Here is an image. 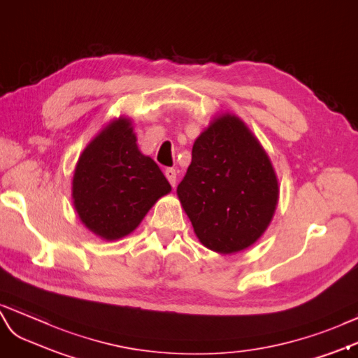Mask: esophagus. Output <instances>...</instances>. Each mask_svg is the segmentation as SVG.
I'll return each mask as SVG.
<instances>
[{
    "instance_id": "1",
    "label": "esophagus",
    "mask_w": 358,
    "mask_h": 358,
    "mask_svg": "<svg viewBox=\"0 0 358 358\" xmlns=\"http://www.w3.org/2000/svg\"><path fill=\"white\" fill-rule=\"evenodd\" d=\"M164 176H166L168 181L171 182L172 187H176V181H177V171L172 169V168H168L166 171H164Z\"/></svg>"
}]
</instances>
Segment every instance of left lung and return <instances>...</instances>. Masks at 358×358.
Segmentation results:
<instances>
[{
  "label": "left lung",
  "instance_id": "8db88e82",
  "mask_svg": "<svg viewBox=\"0 0 358 358\" xmlns=\"http://www.w3.org/2000/svg\"><path fill=\"white\" fill-rule=\"evenodd\" d=\"M177 195L199 242L219 254H236L268 230L280 187L269 155L248 125L222 113L196 137Z\"/></svg>",
  "mask_w": 358,
  "mask_h": 358
}]
</instances>
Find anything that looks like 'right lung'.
<instances>
[{
    "label": "right lung",
    "instance_id": "1",
    "mask_svg": "<svg viewBox=\"0 0 358 358\" xmlns=\"http://www.w3.org/2000/svg\"><path fill=\"white\" fill-rule=\"evenodd\" d=\"M130 117L110 121L83 152L72 177V203L80 221L104 241L133 233L171 185L137 148Z\"/></svg>",
    "mask_w": 358,
    "mask_h": 358
}]
</instances>
